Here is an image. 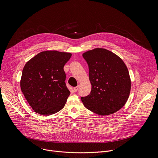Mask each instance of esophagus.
<instances>
[{
  "instance_id": "esophagus-1",
  "label": "esophagus",
  "mask_w": 158,
  "mask_h": 158,
  "mask_svg": "<svg viewBox=\"0 0 158 158\" xmlns=\"http://www.w3.org/2000/svg\"><path fill=\"white\" fill-rule=\"evenodd\" d=\"M79 87V85H77V86H76V87H74V91L75 92L77 91V90H78Z\"/></svg>"
}]
</instances>
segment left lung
<instances>
[{"label": "left lung", "mask_w": 158, "mask_h": 158, "mask_svg": "<svg viewBox=\"0 0 158 158\" xmlns=\"http://www.w3.org/2000/svg\"><path fill=\"white\" fill-rule=\"evenodd\" d=\"M89 66L91 94L82 97L84 106L100 116L115 113L126 103L131 81L124 61L112 52L96 48L82 54Z\"/></svg>", "instance_id": "left-lung-1"}]
</instances>
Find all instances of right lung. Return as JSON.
Returning a JSON list of instances; mask_svg holds the SVG:
<instances>
[{"label": "right lung", "mask_w": 158, "mask_h": 158, "mask_svg": "<svg viewBox=\"0 0 158 158\" xmlns=\"http://www.w3.org/2000/svg\"><path fill=\"white\" fill-rule=\"evenodd\" d=\"M71 53L42 51L25 64L20 82L21 91L37 113L49 116L65 106L70 91L66 87L64 66Z\"/></svg>", "instance_id": "1"}]
</instances>
